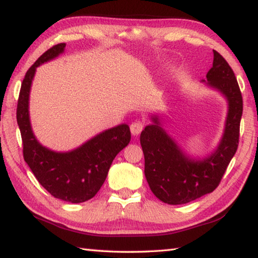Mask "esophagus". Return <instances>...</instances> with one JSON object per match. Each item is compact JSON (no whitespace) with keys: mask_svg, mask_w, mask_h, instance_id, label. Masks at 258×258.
<instances>
[{"mask_svg":"<svg viewBox=\"0 0 258 258\" xmlns=\"http://www.w3.org/2000/svg\"><path fill=\"white\" fill-rule=\"evenodd\" d=\"M143 127H145V124H143L142 121H140V120L134 121V123L131 124V133H132L133 135H139L142 132Z\"/></svg>","mask_w":258,"mask_h":258,"instance_id":"esophagus-1","label":"esophagus"}]
</instances>
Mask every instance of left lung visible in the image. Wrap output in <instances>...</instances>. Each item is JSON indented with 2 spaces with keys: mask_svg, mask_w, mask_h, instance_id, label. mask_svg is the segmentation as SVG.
<instances>
[{
  "mask_svg": "<svg viewBox=\"0 0 258 258\" xmlns=\"http://www.w3.org/2000/svg\"><path fill=\"white\" fill-rule=\"evenodd\" d=\"M213 52V67L203 82L228 102L223 135L216 149L202 158L187 155L163 128L157 113H152V124L146 126L140 137L147 182L152 194L165 204L182 205L211 194L220 184L237 151L242 116L241 92L229 63L218 52Z\"/></svg>",
  "mask_w": 258,
  "mask_h": 258,
  "instance_id": "obj_1",
  "label": "left lung"
}]
</instances>
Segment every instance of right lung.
<instances>
[{
    "instance_id": "right-lung-1",
    "label": "right lung",
    "mask_w": 258,
    "mask_h": 258,
    "mask_svg": "<svg viewBox=\"0 0 258 258\" xmlns=\"http://www.w3.org/2000/svg\"><path fill=\"white\" fill-rule=\"evenodd\" d=\"M66 43L44 52L26 73L21 84L17 121L24 146V159L35 177L53 197L80 204L93 198L102 186L112 160L128 145V125L120 124L87 140L76 149L59 152L42 146L33 132L29 118V93L36 68L63 53Z\"/></svg>"
}]
</instances>
